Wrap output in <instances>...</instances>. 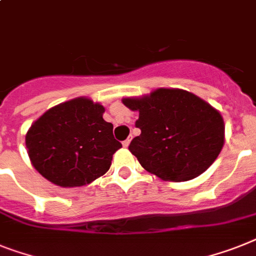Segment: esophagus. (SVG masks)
<instances>
[{
  "mask_svg": "<svg viewBox=\"0 0 256 256\" xmlns=\"http://www.w3.org/2000/svg\"><path fill=\"white\" fill-rule=\"evenodd\" d=\"M130 138H128V140H126V141H123V146L128 148V146H130Z\"/></svg>",
  "mask_w": 256,
  "mask_h": 256,
  "instance_id": "34e87169",
  "label": "esophagus"
}]
</instances>
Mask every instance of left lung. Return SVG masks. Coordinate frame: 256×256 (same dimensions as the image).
<instances>
[{
  "mask_svg": "<svg viewBox=\"0 0 256 256\" xmlns=\"http://www.w3.org/2000/svg\"><path fill=\"white\" fill-rule=\"evenodd\" d=\"M122 102L138 112L136 126L141 134L130 141V153L148 172L162 180H191L222 150V116L198 95L182 88H160Z\"/></svg>",
  "mask_w": 256,
  "mask_h": 256,
  "instance_id": "1",
  "label": "left lung"
}]
</instances>
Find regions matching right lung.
I'll return each mask as SVG.
<instances>
[{"label":"right lung","mask_w":256,"mask_h":256,"mask_svg":"<svg viewBox=\"0 0 256 256\" xmlns=\"http://www.w3.org/2000/svg\"><path fill=\"white\" fill-rule=\"evenodd\" d=\"M103 112L100 103L80 96L35 120L26 133V149L38 172L60 187H81L104 175L122 144Z\"/></svg>","instance_id":"1"}]
</instances>
